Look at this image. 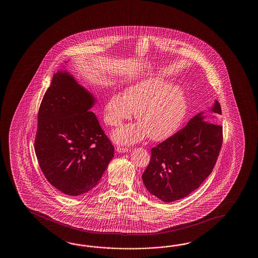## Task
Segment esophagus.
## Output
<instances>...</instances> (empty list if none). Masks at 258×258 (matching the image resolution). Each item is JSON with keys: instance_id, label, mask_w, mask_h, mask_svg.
Returning a JSON list of instances; mask_svg holds the SVG:
<instances>
[{"instance_id": "obj_1", "label": "esophagus", "mask_w": 258, "mask_h": 258, "mask_svg": "<svg viewBox=\"0 0 258 258\" xmlns=\"http://www.w3.org/2000/svg\"><path fill=\"white\" fill-rule=\"evenodd\" d=\"M116 150H117L118 152L124 153V152H127V151H128V148H125V147H120V146H118V147L116 148Z\"/></svg>"}]
</instances>
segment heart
<instances>
[{
  "label": "heart",
  "mask_w": 258,
  "mask_h": 258,
  "mask_svg": "<svg viewBox=\"0 0 258 258\" xmlns=\"http://www.w3.org/2000/svg\"><path fill=\"white\" fill-rule=\"evenodd\" d=\"M186 98L178 86L161 77H149L113 94L104 104V121L120 126L135 112L137 123L116 130L112 138L121 144L138 142L149 136L154 141L164 140L175 133L186 114Z\"/></svg>",
  "instance_id": "heart-1"
}]
</instances>
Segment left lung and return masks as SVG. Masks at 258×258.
<instances>
[{
    "label": "left lung",
    "instance_id": "left-lung-1",
    "mask_svg": "<svg viewBox=\"0 0 258 258\" xmlns=\"http://www.w3.org/2000/svg\"><path fill=\"white\" fill-rule=\"evenodd\" d=\"M212 111L221 114L219 101L216 100ZM213 121L199 113L151 149L142 175L148 192L164 202H173L202 184L214 169L223 141L222 126Z\"/></svg>",
    "mask_w": 258,
    "mask_h": 258
}]
</instances>
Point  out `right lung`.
<instances>
[{"label": "right lung", "mask_w": 258, "mask_h": 258, "mask_svg": "<svg viewBox=\"0 0 258 258\" xmlns=\"http://www.w3.org/2000/svg\"><path fill=\"white\" fill-rule=\"evenodd\" d=\"M94 98L67 73L57 72L39 106L34 148L51 185L80 196L98 184L114 148L89 109Z\"/></svg>", "instance_id": "obj_1"}]
</instances>
